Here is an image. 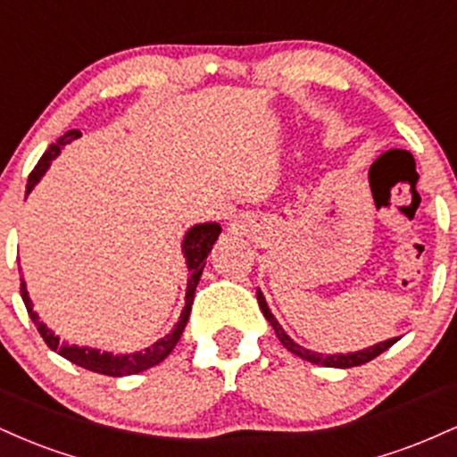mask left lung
Listing matches in <instances>:
<instances>
[{"label":"left lung","mask_w":457,"mask_h":457,"mask_svg":"<svg viewBox=\"0 0 457 457\" xmlns=\"http://www.w3.org/2000/svg\"><path fill=\"white\" fill-rule=\"evenodd\" d=\"M258 303H260V309L262 313H264V318L269 320L270 327L275 328L277 337H279V342L283 344V348L290 350L292 354L301 356L303 361H309V363H316V365H324V367H356V365H363V363H370L371 359H376V356L385 353V350H389L393 344L397 342L400 337H393V339H386V342H380V344H374L370 345V348L365 350H356V353H348V354H322V353H313V350H307L303 348V345H298L295 339L290 337V335L286 333V330L281 328V324L277 322V318L272 316L269 305H266V298L262 292L258 290Z\"/></svg>","instance_id":"obj_1"}]
</instances>
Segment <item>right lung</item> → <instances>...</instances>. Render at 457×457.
Segmentation results:
<instances>
[{"label": "right lung", "mask_w": 457, "mask_h": 457, "mask_svg": "<svg viewBox=\"0 0 457 457\" xmlns=\"http://www.w3.org/2000/svg\"><path fill=\"white\" fill-rule=\"evenodd\" d=\"M81 137L79 130H68V133L62 135L55 144L49 145V150L40 156L38 165L34 167L28 178V187H25V195H29L31 188L38 185V180L46 174L49 170L51 161L60 154L62 148L66 144H71L72 139ZM219 234H221V225L219 223H199L193 225L191 229L185 234V240H182V253L187 258V269H188V281H187V296H185V307H182L180 320L176 322V327L171 328V333H167L165 337H161L159 342H154L150 348H144L141 353H130V354H113V353H101L96 348H79L75 344H66L60 342V337L54 335V330L46 327L45 322H40L38 313L34 312V305H31V298L28 295V287H25L23 277H21V296H23L25 307H28V313L31 318V322L36 324L38 328L40 337L45 339V344L49 345L51 350H55L57 354L64 356V359L71 361L83 370H90L96 371V374H104V376H130V374H139V371L150 370V367L159 365L162 359H167V354L176 348L178 339H180L182 330H185L188 316H191V305H193V298H195V287L199 283V277H202L204 266H206V258L211 253L212 245L217 243Z\"/></svg>", "instance_id": "add662e5"}]
</instances>
